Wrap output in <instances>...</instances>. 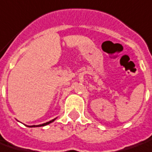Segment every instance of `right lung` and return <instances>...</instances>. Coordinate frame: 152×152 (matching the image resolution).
I'll return each mask as SVG.
<instances>
[{
	"label": "right lung",
	"mask_w": 152,
	"mask_h": 152,
	"mask_svg": "<svg viewBox=\"0 0 152 152\" xmlns=\"http://www.w3.org/2000/svg\"><path fill=\"white\" fill-rule=\"evenodd\" d=\"M55 118H54V119H52V120H50V121H49V122H46V123L45 124H39V125H32V126H29V127H39V126H45V125H47V124H49L52 123V122H54L55 121Z\"/></svg>",
	"instance_id": "add662e5"
}]
</instances>
